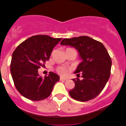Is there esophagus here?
<instances>
[{
	"mask_svg": "<svg viewBox=\"0 0 126 126\" xmlns=\"http://www.w3.org/2000/svg\"><path fill=\"white\" fill-rule=\"evenodd\" d=\"M60 79L61 80V81H66V80H67V78H63V77H61L60 78Z\"/></svg>",
	"mask_w": 126,
	"mask_h": 126,
	"instance_id": "obj_1",
	"label": "esophagus"
}]
</instances>
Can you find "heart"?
Segmentation results:
<instances>
[{
    "instance_id": "obj_1",
    "label": "heart",
    "mask_w": 126,
    "mask_h": 126,
    "mask_svg": "<svg viewBox=\"0 0 126 126\" xmlns=\"http://www.w3.org/2000/svg\"><path fill=\"white\" fill-rule=\"evenodd\" d=\"M67 71H68V69L64 67H58L57 68V72L60 75L62 76H64L66 74V73H67Z\"/></svg>"
}]
</instances>
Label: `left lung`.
Masks as SVG:
<instances>
[{"instance_id": "8db88e82", "label": "left lung", "mask_w": 126, "mask_h": 126, "mask_svg": "<svg viewBox=\"0 0 126 126\" xmlns=\"http://www.w3.org/2000/svg\"><path fill=\"white\" fill-rule=\"evenodd\" d=\"M61 45H71L78 50L83 62L74 74L83 79H73L75 86L69 91L76 100L86 102L96 98L105 88L110 76L112 60L106 48L101 42L86 36L63 39Z\"/></svg>"}]
</instances>
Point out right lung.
<instances>
[{"label": "right lung", "instance_id": "right-lung-1", "mask_svg": "<svg viewBox=\"0 0 126 126\" xmlns=\"http://www.w3.org/2000/svg\"><path fill=\"white\" fill-rule=\"evenodd\" d=\"M62 38L47 35H35L17 47L12 55L11 73L17 90L24 97L40 101L50 95L59 76L49 72L44 78L39 76L38 69L48 61L54 47Z\"/></svg>", "mask_w": 126, "mask_h": 126}]
</instances>
